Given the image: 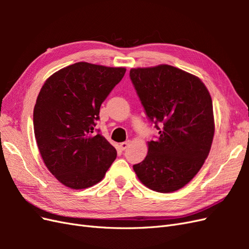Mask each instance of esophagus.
<instances>
[{"label":"esophagus","instance_id":"obj_1","mask_svg":"<svg viewBox=\"0 0 249 249\" xmlns=\"http://www.w3.org/2000/svg\"><path fill=\"white\" fill-rule=\"evenodd\" d=\"M130 145V141L129 140H127V141H124V142H122V143H120V144H119V147L120 148H122L123 150H124L127 146H129Z\"/></svg>","mask_w":249,"mask_h":249}]
</instances>
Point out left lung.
I'll return each instance as SVG.
<instances>
[{"mask_svg": "<svg viewBox=\"0 0 249 249\" xmlns=\"http://www.w3.org/2000/svg\"><path fill=\"white\" fill-rule=\"evenodd\" d=\"M130 78L159 130L134 171L149 189L177 191L196 176L210 153L215 132L212 99L199 78L171 65L132 69Z\"/></svg>", "mask_w": 249, "mask_h": 249, "instance_id": "8db88e82", "label": "left lung"}]
</instances>
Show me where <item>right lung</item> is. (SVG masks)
I'll list each match as a JSON object with an SVG mask.
<instances>
[{
    "label": "right lung",
    "mask_w": 249,
    "mask_h": 249,
    "mask_svg": "<svg viewBox=\"0 0 249 249\" xmlns=\"http://www.w3.org/2000/svg\"><path fill=\"white\" fill-rule=\"evenodd\" d=\"M124 67L78 62L44 82L33 112L42 160L60 183L85 189L103 179L116 149L94 134L102 103L125 73Z\"/></svg>",
    "instance_id": "obj_1"
}]
</instances>
